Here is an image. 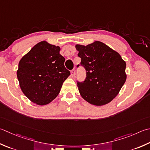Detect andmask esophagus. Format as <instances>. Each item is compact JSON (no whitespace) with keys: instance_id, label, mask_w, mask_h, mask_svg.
<instances>
[{"instance_id":"1","label":"esophagus","mask_w":150,"mask_h":150,"mask_svg":"<svg viewBox=\"0 0 150 150\" xmlns=\"http://www.w3.org/2000/svg\"><path fill=\"white\" fill-rule=\"evenodd\" d=\"M75 75V69H73L71 71V77H74Z\"/></svg>"}]
</instances>
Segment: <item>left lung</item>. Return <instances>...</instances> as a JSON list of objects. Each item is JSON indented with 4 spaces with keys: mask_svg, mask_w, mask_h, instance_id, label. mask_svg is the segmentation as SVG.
Instances as JSON below:
<instances>
[{
    "mask_svg": "<svg viewBox=\"0 0 150 150\" xmlns=\"http://www.w3.org/2000/svg\"><path fill=\"white\" fill-rule=\"evenodd\" d=\"M75 48L86 71L85 81L77 83L82 98L96 106L112 101L127 79L125 62L118 52L99 41L86 46L77 44Z\"/></svg>",
    "mask_w": 150,
    "mask_h": 150,
    "instance_id": "8db88e82",
    "label": "left lung"
}]
</instances>
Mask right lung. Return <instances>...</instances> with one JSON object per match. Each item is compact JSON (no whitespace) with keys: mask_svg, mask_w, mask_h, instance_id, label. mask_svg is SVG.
I'll use <instances>...</instances> for the list:
<instances>
[{"mask_svg":"<svg viewBox=\"0 0 150 150\" xmlns=\"http://www.w3.org/2000/svg\"><path fill=\"white\" fill-rule=\"evenodd\" d=\"M59 46L46 41L38 43L19 62L17 77L23 93L38 105L50 103L70 75Z\"/></svg>","mask_w":150,"mask_h":150,"instance_id":"add662e5","label":"right lung"}]
</instances>
